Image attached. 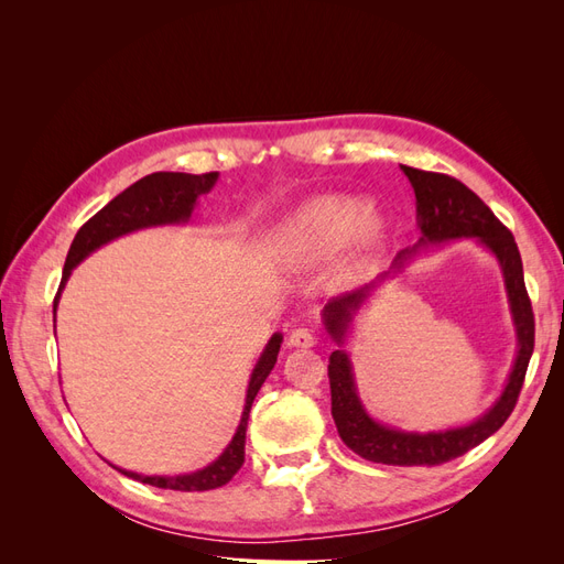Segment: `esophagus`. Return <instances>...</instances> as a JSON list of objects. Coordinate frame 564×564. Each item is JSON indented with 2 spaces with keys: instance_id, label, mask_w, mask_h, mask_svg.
<instances>
[{
  "instance_id": "esophagus-1",
  "label": "esophagus",
  "mask_w": 564,
  "mask_h": 564,
  "mask_svg": "<svg viewBox=\"0 0 564 564\" xmlns=\"http://www.w3.org/2000/svg\"><path fill=\"white\" fill-rule=\"evenodd\" d=\"M289 346L311 348V346H315V336H313L311 329H305V327L292 329V332H289Z\"/></svg>"
}]
</instances>
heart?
<instances>
[{
  "label": "heart",
  "instance_id": "obj_1",
  "mask_svg": "<svg viewBox=\"0 0 564 564\" xmlns=\"http://www.w3.org/2000/svg\"><path fill=\"white\" fill-rule=\"evenodd\" d=\"M381 218L367 204L348 195H322L305 202L272 232L270 247L292 265L329 259L355 237L352 268H362L381 240Z\"/></svg>",
  "mask_w": 564,
  "mask_h": 564
}]
</instances>
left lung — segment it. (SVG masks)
I'll return each mask as SVG.
<instances>
[{
	"instance_id": "obj_1",
	"label": "left lung",
	"mask_w": 564,
	"mask_h": 564,
	"mask_svg": "<svg viewBox=\"0 0 564 564\" xmlns=\"http://www.w3.org/2000/svg\"><path fill=\"white\" fill-rule=\"evenodd\" d=\"M402 172L414 187L421 237L412 249L398 253L390 272L402 270L404 263L409 261V256L416 253L419 247L452 242L460 240V237H477V242L485 245L494 256H497L503 272L510 313H513V324L518 332L516 365L513 371H510L501 398L477 421L460 425V429H449L440 433H406L373 421L365 412L360 398H357L350 357L346 350H334L329 355L332 416L340 440H344L355 454L373 460V464L440 466L456 456H464L468 449L480 445V442L497 433L506 423V419L513 414L524 383L529 357L534 352V313L532 301L527 296L522 259L516 245V237L510 235V230L501 220L491 214L487 204L477 197L470 187L447 174L421 172V169L404 164ZM390 272H383L377 282L357 289V292L336 296L324 305V327H327V332L338 346H344L352 315L360 311V305L367 301L371 289L379 286V282H383Z\"/></svg>"
}]
</instances>
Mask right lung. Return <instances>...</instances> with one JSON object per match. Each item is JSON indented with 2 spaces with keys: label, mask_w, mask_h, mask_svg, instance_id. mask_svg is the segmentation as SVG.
Masks as SVG:
<instances>
[{
  "label": "right lung",
  "mask_w": 564,
  "mask_h": 564,
  "mask_svg": "<svg viewBox=\"0 0 564 564\" xmlns=\"http://www.w3.org/2000/svg\"><path fill=\"white\" fill-rule=\"evenodd\" d=\"M216 181H218L216 172L199 174V176L197 174H178V172H158V174H150L141 181H135L133 185L127 187L124 193H119L115 199H110L106 207L98 214H94L75 235L70 251H67V259H65L58 294L54 299V313L58 305V296L63 292L67 278H70L73 268L87 259L91 251H96L98 247H104V245L117 240V237H122L133 230L152 228V226L187 224L193 209H195V204H197V197L209 193ZM280 346H282V334H272L265 350L259 357V362H256V367L251 371L240 425H237V431L230 440V445L226 447V452L220 454L214 464H209L202 470L187 473V475H174V477L139 475V473H131V470L117 468V466L115 468L143 485H152L160 489H176V491H207V489H216V487H224L226 482H230L232 475L245 464L247 421H249L253 398H256V392L261 390L272 367H275Z\"/></svg>",
  "instance_id": "1"
}]
</instances>
